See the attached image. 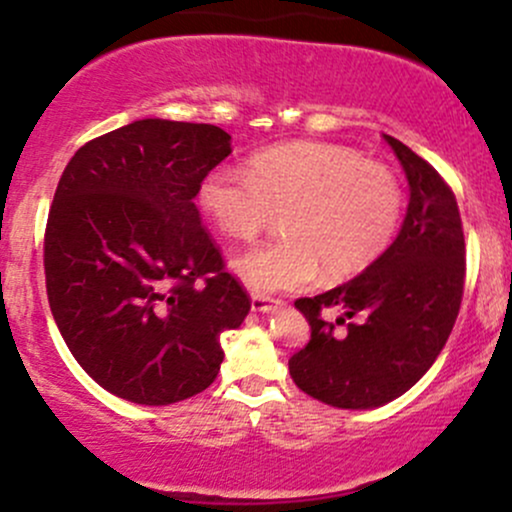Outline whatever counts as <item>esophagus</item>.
<instances>
[{
  "instance_id": "34e87169",
  "label": "esophagus",
  "mask_w": 512,
  "mask_h": 512,
  "mask_svg": "<svg viewBox=\"0 0 512 512\" xmlns=\"http://www.w3.org/2000/svg\"><path fill=\"white\" fill-rule=\"evenodd\" d=\"M250 308L255 310V313H272L274 308H279V301H274V298H267V296H252Z\"/></svg>"
}]
</instances>
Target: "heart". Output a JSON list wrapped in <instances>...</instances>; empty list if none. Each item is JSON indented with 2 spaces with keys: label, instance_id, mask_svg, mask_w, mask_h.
<instances>
[{
  "label": "heart",
  "instance_id": "1",
  "mask_svg": "<svg viewBox=\"0 0 512 512\" xmlns=\"http://www.w3.org/2000/svg\"><path fill=\"white\" fill-rule=\"evenodd\" d=\"M197 204L226 236L250 240L281 214L284 238L231 260L257 293L298 291L325 269L346 279L370 267L397 236L402 182L383 163L334 144L296 142L255 154L248 168L221 163L202 175Z\"/></svg>",
  "mask_w": 512,
  "mask_h": 512
}]
</instances>
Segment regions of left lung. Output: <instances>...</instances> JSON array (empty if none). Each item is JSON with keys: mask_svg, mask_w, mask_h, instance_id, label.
Masks as SVG:
<instances>
[{"mask_svg": "<svg viewBox=\"0 0 512 512\" xmlns=\"http://www.w3.org/2000/svg\"><path fill=\"white\" fill-rule=\"evenodd\" d=\"M409 182V207L395 243L346 284L298 298L310 342L291 356L305 395L337 409H375L402 397L433 366L460 313L464 236L455 195L409 146L385 134ZM342 307L344 331L321 320Z\"/></svg>", "mask_w": 512, "mask_h": 512, "instance_id": "1", "label": "left lung"}]
</instances>
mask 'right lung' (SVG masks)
Here are the masks:
<instances>
[{
	"label": "right lung",
	"mask_w": 512,
	"mask_h": 512,
	"mask_svg": "<svg viewBox=\"0 0 512 512\" xmlns=\"http://www.w3.org/2000/svg\"><path fill=\"white\" fill-rule=\"evenodd\" d=\"M228 154L221 127L144 117L64 168L45 231L50 310L79 366L115 397L166 407L199 395L219 375L221 332L248 315L195 204Z\"/></svg>",
	"instance_id": "obj_1"
}]
</instances>
